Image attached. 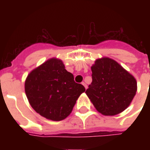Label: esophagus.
<instances>
[{"mask_svg": "<svg viewBox=\"0 0 150 150\" xmlns=\"http://www.w3.org/2000/svg\"><path fill=\"white\" fill-rule=\"evenodd\" d=\"M82 84L83 85V86H84V87H85V88H86V89L87 88H88V86H87V85L86 84V83H85L84 82H82Z\"/></svg>", "mask_w": 150, "mask_h": 150, "instance_id": "1", "label": "esophagus"}]
</instances>
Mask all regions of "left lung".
<instances>
[{"label": "left lung", "mask_w": 150, "mask_h": 150, "mask_svg": "<svg viewBox=\"0 0 150 150\" xmlns=\"http://www.w3.org/2000/svg\"><path fill=\"white\" fill-rule=\"evenodd\" d=\"M91 70L93 81L86 93L95 108L106 116L124 111L137 91L134 76L109 57L96 60Z\"/></svg>", "instance_id": "obj_1"}]
</instances>
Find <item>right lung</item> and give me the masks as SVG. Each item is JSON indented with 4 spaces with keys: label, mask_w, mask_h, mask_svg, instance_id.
Returning a JSON list of instances; mask_svg holds the SVG:
<instances>
[{
    "label": "right lung",
    "mask_w": 150,
    "mask_h": 150,
    "mask_svg": "<svg viewBox=\"0 0 150 150\" xmlns=\"http://www.w3.org/2000/svg\"><path fill=\"white\" fill-rule=\"evenodd\" d=\"M25 91L31 107L52 121L65 119L76 100L86 91L74 81L61 60L51 58L33 69L25 82Z\"/></svg>",
    "instance_id": "obj_1"
}]
</instances>
